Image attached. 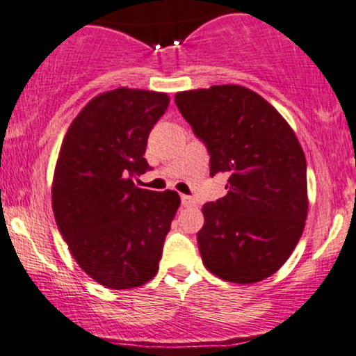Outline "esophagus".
<instances>
[{"label":"esophagus","instance_id":"obj_1","mask_svg":"<svg viewBox=\"0 0 356 356\" xmlns=\"http://www.w3.org/2000/svg\"><path fill=\"white\" fill-rule=\"evenodd\" d=\"M181 205L186 207V209H188V207H193L195 205V198L188 197V195H181Z\"/></svg>","mask_w":356,"mask_h":356}]
</instances>
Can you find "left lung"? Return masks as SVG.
Segmentation results:
<instances>
[{"label": "left lung", "mask_w": 356, "mask_h": 356, "mask_svg": "<svg viewBox=\"0 0 356 356\" xmlns=\"http://www.w3.org/2000/svg\"><path fill=\"white\" fill-rule=\"evenodd\" d=\"M178 111L223 173L227 195L203 205L202 261L223 281L252 284L293 254L307 215L306 158L266 99L241 86L179 92Z\"/></svg>", "instance_id": "obj_1"}]
</instances>
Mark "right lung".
<instances>
[{
	"label": "right lung",
	"instance_id": "obj_1",
	"mask_svg": "<svg viewBox=\"0 0 356 356\" xmlns=\"http://www.w3.org/2000/svg\"><path fill=\"white\" fill-rule=\"evenodd\" d=\"M168 104L161 92H106L83 107L60 147L55 222L83 273L106 287L131 289L158 273L179 197L138 188L134 178L151 170L147 136Z\"/></svg>",
	"mask_w": 356,
	"mask_h": 356
}]
</instances>
